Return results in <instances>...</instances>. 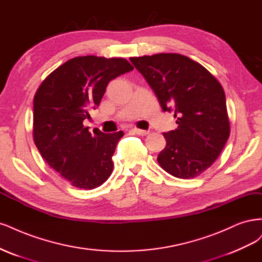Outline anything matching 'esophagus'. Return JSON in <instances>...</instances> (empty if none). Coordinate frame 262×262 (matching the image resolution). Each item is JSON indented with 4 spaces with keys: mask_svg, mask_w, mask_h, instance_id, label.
Wrapping results in <instances>:
<instances>
[{
    "mask_svg": "<svg viewBox=\"0 0 262 262\" xmlns=\"http://www.w3.org/2000/svg\"><path fill=\"white\" fill-rule=\"evenodd\" d=\"M135 134L139 135V136H146V135L149 134V130H145V129H139V128H134L133 129Z\"/></svg>",
    "mask_w": 262,
    "mask_h": 262,
    "instance_id": "34e87169",
    "label": "esophagus"
}]
</instances>
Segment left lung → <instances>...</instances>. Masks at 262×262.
Returning <instances> with one entry per match:
<instances>
[{"label": "left lung", "instance_id": "8db88e82", "mask_svg": "<svg viewBox=\"0 0 262 262\" xmlns=\"http://www.w3.org/2000/svg\"><path fill=\"white\" fill-rule=\"evenodd\" d=\"M152 88L164 112L179 125L163 133L165 148L158 162L179 179L205 172L220 156L230 136L222 86L204 66L176 53L129 58Z\"/></svg>", "mask_w": 262, "mask_h": 262}]
</instances>
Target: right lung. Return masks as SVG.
<instances>
[{"instance_id": "right-lung-1", "label": "right lung", "mask_w": 262, "mask_h": 262, "mask_svg": "<svg viewBox=\"0 0 262 262\" xmlns=\"http://www.w3.org/2000/svg\"><path fill=\"white\" fill-rule=\"evenodd\" d=\"M134 67L125 58L95 55L67 61L50 74L33 99V139L47 163L73 186L92 189L113 170L122 130L94 134L83 126L99 106L107 83Z\"/></svg>"}]
</instances>
